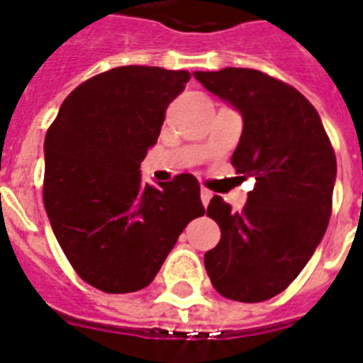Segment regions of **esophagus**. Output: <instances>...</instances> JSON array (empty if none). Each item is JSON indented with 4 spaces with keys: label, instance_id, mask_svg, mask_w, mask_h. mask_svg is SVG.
<instances>
[{
    "label": "esophagus",
    "instance_id": "34e87169",
    "mask_svg": "<svg viewBox=\"0 0 363 363\" xmlns=\"http://www.w3.org/2000/svg\"><path fill=\"white\" fill-rule=\"evenodd\" d=\"M200 198H202V203H203V206L208 208L209 200L213 198V194H211V192H209L208 189H202V190H200Z\"/></svg>",
    "mask_w": 363,
    "mask_h": 363
}]
</instances>
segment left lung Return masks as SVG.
I'll list each match as a JSON object with an SVG mask.
<instances>
[{
  "label": "left lung",
  "mask_w": 363,
  "mask_h": 363,
  "mask_svg": "<svg viewBox=\"0 0 363 363\" xmlns=\"http://www.w3.org/2000/svg\"><path fill=\"white\" fill-rule=\"evenodd\" d=\"M194 79L242 115L230 163L242 179H256L240 213L221 196L211 198L208 217L221 240L206 252V271L221 296L264 302L300 275L321 242L337 157L315 107L296 88L236 67L196 71Z\"/></svg>",
  "instance_id": "1"
}]
</instances>
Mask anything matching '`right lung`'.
Here are the masks:
<instances>
[{
	"instance_id": "1",
	"label": "right lung",
	"mask_w": 363,
	"mask_h": 363,
	"mask_svg": "<svg viewBox=\"0 0 363 363\" xmlns=\"http://www.w3.org/2000/svg\"><path fill=\"white\" fill-rule=\"evenodd\" d=\"M189 71L127 65L96 74L61 104L45 134L44 208L79 277L109 294L154 281L177 238L206 213L194 174L160 189L140 163Z\"/></svg>"
}]
</instances>
